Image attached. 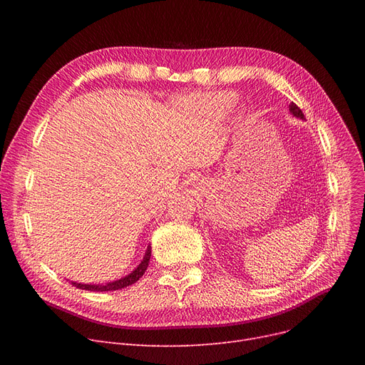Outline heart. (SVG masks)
Instances as JSON below:
<instances>
[{
	"instance_id": "heart-1",
	"label": "heart",
	"mask_w": 365,
	"mask_h": 365,
	"mask_svg": "<svg viewBox=\"0 0 365 365\" xmlns=\"http://www.w3.org/2000/svg\"><path fill=\"white\" fill-rule=\"evenodd\" d=\"M237 101V96L229 91H217V93H205L200 94L197 98L190 99L189 108L198 110L205 117H222L226 112L232 109Z\"/></svg>"
}]
</instances>
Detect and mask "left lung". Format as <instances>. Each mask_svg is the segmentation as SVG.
Returning <instances> with one entry per match:
<instances>
[{"label":"left lung","mask_w":365,"mask_h":365,"mask_svg":"<svg viewBox=\"0 0 365 365\" xmlns=\"http://www.w3.org/2000/svg\"><path fill=\"white\" fill-rule=\"evenodd\" d=\"M289 110H290V113L293 115V117H296V118H300V120H304V115H303V112L300 110V108L299 106H296V103H290V106H289Z\"/></svg>","instance_id":"obj_1"}]
</instances>
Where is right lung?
I'll return each instance as SVG.
<instances>
[{
  "mask_svg": "<svg viewBox=\"0 0 365 365\" xmlns=\"http://www.w3.org/2000/svg\"><path fill=\"white\" fill-rule=\"evenodd\" d=\"M149 259H150V245H148L145 256L142 259V262L138 264L136 269H133L128 275L115 279L110 282H105V284H83V282H76V281H71L72 285H75L76 289L81 290H88V292H115L124 289V287H128L131 284H134L136 281H139V278H142V275L145 274L146 267L149 264Z\"/></svg>",
  "mask_w": 365,
  "mask_h": 365,
  "instance_id": "1",
  "label": "right lung"
}]
</instances>
